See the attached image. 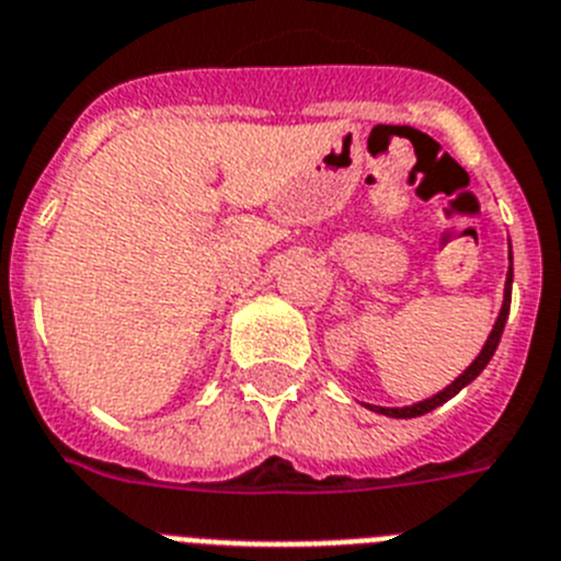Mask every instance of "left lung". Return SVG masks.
Listing matches in <instances>:
<instances>
[{"instance_id": "1", "label": "left lung", "mask_w": 561, "mask_h": 561, "mask_svg": "<svg viewBox=\"0 0 561 561\" xmlns=\"http://www.w3.org/2000/svg\"><path fill=\"white\" fill-rule=\"evenodd\" d=\"M508 260H514V256H508ZM511 282H514V265H511V267H508V274H505L503 308H500V316H496L494 330H491L489 339H485V344H483V350H480V355H477L474 362H471L469 367H466L460 375H457V378L449 383V387L440 389L437 396L426 398V401L412 403V407H369V403H367V407L373 409V412H381V415H387V417H417V415H426V412H432V409L443 407V403L449 401V398H455L462 387H469V383L474 381L477 375L483 373L485 364H489V362H491V355H494L496 344H500V339H503L505 321H508V310H511Z\"/></svg>"}]
</instances>
